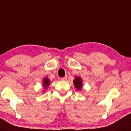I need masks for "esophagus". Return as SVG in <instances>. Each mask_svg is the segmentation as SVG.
<instances>
[{"label":"esophagus","mask_w":131,"mask_h":131,"mask_svg":"<svg viewBox=\"0 0 131 131\" xmlns=\"http://www.w3.org/2000/svg\"><path fill=\"white\" fill-rule=\"evenodd\" d=\"M67 77H62V78H61V80L62 81H66V80H67Z\"/></svg>","instance_id":"34e87169"}]
</instances>
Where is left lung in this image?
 Returning a JSON list of instances; mask_svg holds the SVG:
<instances>
[{
    "mask_svg": "<svg viewBox=\"0 0 131 131\" xmlns=\"http://www.w3.org/2000/svg\"><path fill=\"white\" fill-rule=\"evenodd\" d=\"M73 84L75 87L78 90H80L82 87V81L81 79L79 77H76V78L73 80Z\"/></svg>",
    "mask_w": 131,
    "mask_h": 131,
    "instance_id": "obj_1",
    "label": "left lung"
}]
</instances>
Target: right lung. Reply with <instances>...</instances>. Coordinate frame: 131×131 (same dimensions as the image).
<instances>
[{
  "mask_svg": "<svg viewBox=\"0 0 131 131\" xmlns=\"http://www.w3.org/2000/svg\"><path fill=\"white\" fill-rule=\"evenodd\" d=\"M49 83H50V81L47 78L44 79V80H43V87H44V88H48V85H49Z\"/></svg>",
  "mask_w": 131,
  "mask_h": 131,
  "instance_id": "1",
  "label": "right lung"
}]
</instances>
